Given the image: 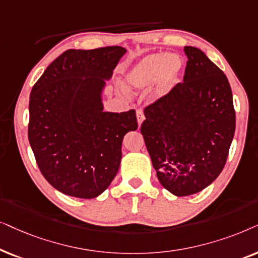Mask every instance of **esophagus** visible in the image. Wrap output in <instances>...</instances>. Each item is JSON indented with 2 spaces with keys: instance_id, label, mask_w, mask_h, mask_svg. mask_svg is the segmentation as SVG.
<instances>
[{
  "instance_id": "obj_1",
  "label": "esophagus",
  "mask_w": 258,
  "mask_h": 258,
  "mask_svg": "<svg viewBox=\"0 0 258 258\" xmlns=\"http://www.w3.org/2000/svg\"><path fill=\"white\" fill-rule=\"evenodd\" d=\"M144 119H145V116H144L143 109H137V120H138V125L139 126L142 125V122L144 121Z\"/></svg>"
}]
</instances>
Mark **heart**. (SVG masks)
<instances>
[{
    "label": "heart",
    "mask_w": 258,
    "mask_h": 258,
    "mask_svg": "<svg viewBox=\"0 0 258 258\" xmlns=\"http://www.w3.org/2000/svg\"><path fill=\"white\" fill-rule=\"evenodd\" d=\"M184 67L179 54H151L140 61L127 74L126 86L130 89H143L158 78L157 95H164L177 81Z\"/></svg>",
    "instance_id": "obj_1"
}]
</instances>
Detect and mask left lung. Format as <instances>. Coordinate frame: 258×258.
<instances>
[{
    "instance_id": "1",
    "label": "left lung",
    "mask_w": 258,
    "mask_h": 258,
    "mask_svg": "<svg viewBox=\"0 0 258 258\" xmlns=\"http://www.w3.org/2000/svg\"><path fill=\"white\" fill-rule=\"evenodd\" d=\"M184 51L183 82L145 107L140 128L158 180L178 197L197 194L219 176L236 127L228 78L204 51Z\"/></svg>"
}]
</instances>
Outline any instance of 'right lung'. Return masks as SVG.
I'll list each match as a JSON object with an SVG mask.
<instances>
[{"label": "right lung", "instance_id": "obj_1", "mask_svg": "<svg viewBox=\"0 0 258 258\" xmlns=\"http://www.w3.org/2000/svg\"><path fill=\"white\" fill-rule=\"evenodd\" d=\"M126 49H68L34 85L29 144L37 166L57 191L98 197L118 173L123 136L138 128L135 109L104 112L102 91Z\"/></svg>", "mask_w": 258, "mask_h": 258}]
</instances>
